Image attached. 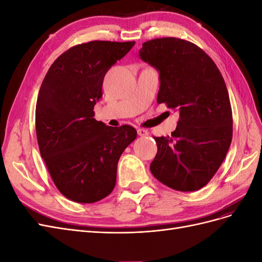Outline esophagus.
<instances>
[{
    "mask_svg": "<svg viewBox=\"0 0 262 262\" xmlns=\"http://www.w3.org/2000/svg\"><path fill=\"white\" fill-rule=\"evenodd\" d=\"M138 134L140 137H146L148 132L145 129H138Z\"/></svg>",
    "mask_w": 262,
    "mask_h": 262,
    "instance_id": "obj_1",
    "label": "esophagus"
}]
</instances>
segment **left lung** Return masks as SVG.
Listing matches in <instances>:
<instances>
[{
  "label": "left lung",
  "instance_id": "1",
  "mask_svg": "<svg viewBox=\"0 0 262 262\" xmlns=\"http://www.w3.org/2000/svg\"><path fill=\"white\" fill-rule=\"evenodd\" d=\"M140 58L160 72L158 104L179 112L171 136L154 137L150 172L178 191L204 187L223 163L233 137L228 92L215 63L184 39L156 38L142 45Z\"/></svg>",
  "mask_w": 262,
  "mask_h": 262
}]
</instances>
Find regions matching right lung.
I'll return each instance as SVG.
<instances>
[{
    "label": "right lung",
    "mask_w": 262,
    "mask_h": 262,
    "mask_svg": "<svg viewBox=\"0 0 262 262\" xmlns=\"http://www.w3.org/2000/svg\"><path fill=\"white\" fill-rule=\"evenodd\" d=\"M134 41L95 40L62 53L47 72L36 104V133L41 157L59 191L77 203L112 193L117 165L137 130L94 118L108 70Z\"/></svg>",
    "instance_id": "right-lung-1"
}]
</instances>
